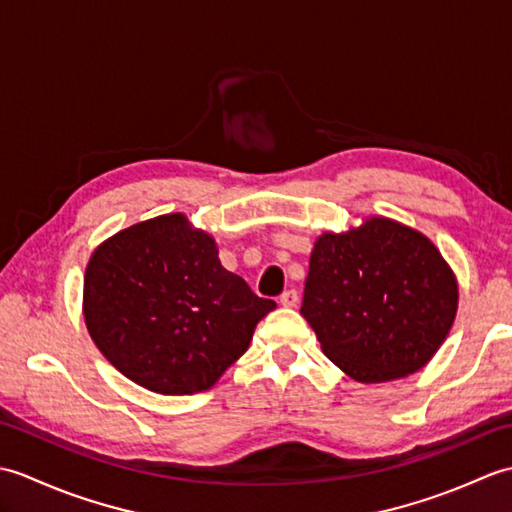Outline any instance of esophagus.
Masks as SVG:
<instances>
[{
	"label": "esophagus",
	"instance_id": "obj_1",
	"mask_svg": "<svg viewBox=\"0 0 512 512\" xmlns=\"http://www.w3.org/2000/svg\"><path fill=\"white\" fill-rule=\"evenodd\" d=\"M297 301H299V292L295 290V288H290V290H286L284 295L279 297V303L284 308H295L297 306Z\"/></svg>",
	"mask_w": 512,
	"mask_h": 512
}]
</instances>
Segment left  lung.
Listing matches in <instances>:
<instances>
[{
	"label": "left lung",
	"instance_id": "obj_1",
	"mask_svg": "<svg viewBox=\"0 0 512 512\" xmlns=\"http://www.w3.org/2000/svg\"><path fill=\"white\" fill-rule=\"evenodd\" d=\"M458 284L422 233L374 217L314 244L301 314L323 354L358 383H385L431 361L455 319Z\"/></svg>",
	"mask_w": 512,
	"mask_h": 512
}]
</instances>
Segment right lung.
I'll return each instance as SVG.
<instances>
[{
	"label": "right lung",
	"mask_w": 512,
	"mask_h": 512,
	"mask_svg": "<svg viewBox=\"0 0 512 512\" xmlns=\"http://www.w3.org/2000/svg\"><path fill=\"white\" fill-rule=\"evenodd\" d=\"M277 303L220 264L182 213L129 226L94 250L83 281L90 336L118 372L167 396L209 389Z\"/></svg>",
	"instance_id": "1"
}]
</instances>
